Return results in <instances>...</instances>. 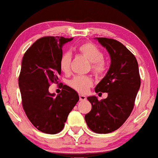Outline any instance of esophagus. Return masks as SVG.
I'll return each instance as SVG.
<instances>
[{"mask_svg":"<svg viewBox=\"0 0 158 158\" xmlns=\"http://www.w3.org/2000/svg\"><path fill=\"white\" fill-rule=\"evenodd\" d=\"M79 98H80V101H85L87 99L86 96L85 95H82V94H80L79 95Z\"/></svg>","mask_w":158,"mask_h":158,"instance_id":"obj_1","label":"esophagus"}]
</instances>
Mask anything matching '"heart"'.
I'll return each instance as SVG.
<instances>
[{"label":"heart","mask_w":158,"mask_h":158,"mask_svg":"<svg viewBox=\"0 0 158 158\" xmlns=\"http://www.w3.org/2000/svg\"><path fill=\"white\" fill-rule=\"evenodd\" d=\"M77 51L91 63V67L96 75H102L106 70V64L103 60V53L98 47L90 43H82L77 46ZM71 55L64 52L60 60V68L64 73L70 70ZM93 81L88 76H76L69 81V85L81 94H85L92 85Z\"/></svg>","instance_id":"heart-1"}]
</instances>
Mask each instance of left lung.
<instances>
[{"instance_id": "obj_1", "label": "left lung", "mask_w": 158, "mask_h": 158, "mask_svg": "<svg viewBox=\"0 0 158 158\" xmlns=\"http://www.w3.org/2000/svg\"><path fill=\"white\" fill-rule=\"evenodd\" d=\"M110 56L111 64L106 76L94 88L108 97L98 101L89 96L91 110L85 116L88 127L97 133H109L119 128L128 118L140 87L136 57L123 44L112 39L95 38Z\"/></svg>"}]
</instances>
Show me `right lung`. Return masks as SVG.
<instances>
[{"mask_svg":"<svg viewBox=\"0 0 158 158\" xmlns=\"http://www.w3.org/2000/svg\"><path fill=\"white\" fill-rule=\"evenodd\" d=\"M73 38L47 36L36 40L24 54L19 85L22 106L32 125L49 134L60 132L69 113L79 101L76 91L63 86L60 94L49 93L51 83L61 73L62 47Z\"/></svg>","mask_w":158,"mask_h":158,"instance_id":"right-lung-1","label":"right lung"}]
</instances>
